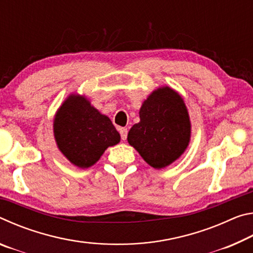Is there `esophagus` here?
I'll return each instance as SVG.
<instances>
[{
  "mask_svg": "<svg viewBox=\"0 0 253 253\" xmlns=\"http://www.w3.org/2000/svg\"><path fill=\"white\" fill-rule=\"evenodd\" d=\"M119 132H121V137H122V139H123V140H125V139L127 138V134H128L127 128H121V129H119Z\"/></svg>",
  "mask_w": 253,
  "mask_h": 253,
  "instance_id": "34e87169",
  "label": "esophagus"
}]
</instances>
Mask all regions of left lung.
I'll list each match as a JSON object with an SVG mask.
<instances>
[{
  "instance_id": "1",
  "label": "left lung",
  "mask_w": 253,
  "mask_h": 253,
  "mask_svg": "<svg viewBox=\"0 0 253 253\" xmlns=\"http://www.w3.org/2000/svg\"><path fill=\"white\" fill-rule=\"evenodd\" d=\"M140 122L128 132V143L154 169L169 165L185 151L191 137L187 109L169 87L154 91L139 110Z\"/></svg>"
}]
</instances>
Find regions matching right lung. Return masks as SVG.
Here are the masks:
<instances>
[{"label":"right lung","mask_w":253,"mask_h":253,"mask_svg":"<svg viewBox=\"0 0 253 253\" xmlns=\"http://www.w3.org/2000/svg\"><path fill=\"white\" fill-rule=\"evenodd\" d=\"M58 147L72 164L90 168L107 147L119 143L121 135L110 119L85 98L70 96L60 107L53 123Z\"/></svg>","instance_id":"right-lung-1"}]
</instances>
